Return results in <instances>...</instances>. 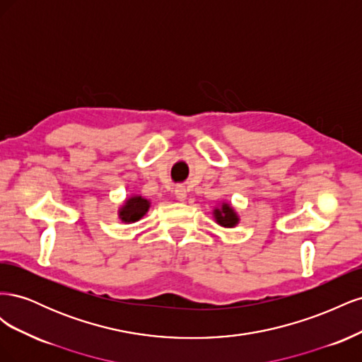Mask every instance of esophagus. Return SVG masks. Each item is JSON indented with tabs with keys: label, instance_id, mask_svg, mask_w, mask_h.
<instances>
[{
	"label": "esophagus",
	"instance_id": "34e87169",
	"mask_svg": "<svg viewBox=\"0 0 362 362\" xmlns=\"http://www.w3.org/2000/svg\"><path fill=\"white\" fill-rule=\"evenodd\" d=\"M175 196H177L178 201H185V198H187V189L184 187V185H178L177 189H175Z\"/></svg>",
	"mask_w": 362,
	"mask_h": 362
}]
</instances>
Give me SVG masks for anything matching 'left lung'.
I'll return each instance as SVG.
<instances>
[{
	"mask_svg": "<svg viewBox=\"0 0 362 362\" xmlns=\"http://www.w3.org/2000/svg\"><path fill=\"white\" fill-rule=\"evenodd\" d=\"M214 217L216 222L225 228H233L238 223V216L229 204H222L221 208H216Z\"/></svg>",
	"mask_w": 362,
	"mask_h": 362,
	"instance_id": "8db88e82",
	"label": "left lung"
}]
</instances>
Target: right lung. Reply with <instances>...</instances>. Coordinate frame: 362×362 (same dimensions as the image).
<instances>
[{
  "label": "right lung",
  "instance_id": "obj_1",
  "mask_svg": "<svg viewBox=\"0 0 362 362\" xmlns=\"http://www.w3.org/2000/svg\"><path fill=\"white\" fill-rule=\"evenodd\" d=\"M149 210V201L141 198V196H131V198L125 202V205L119 210L120 221L129 223L136 222L139 218L144 217Z\"/></svg>",
  "mask_w": 362,
  "mask_h": 362
}]
</instances>
